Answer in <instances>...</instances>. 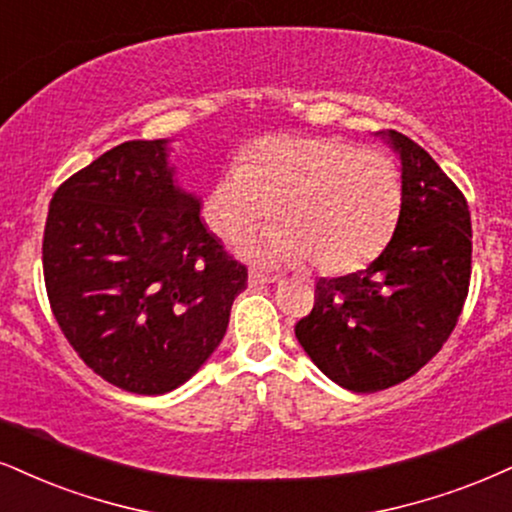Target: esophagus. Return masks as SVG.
Masks as SVG:
<instances>
[{"mask_svg": "<svg viewBox=\"0 0 512 512\" xmlns=\"http://www.w3.org/2000/svg\"><path fill=\"white\" fill-rule=\"evenodd\" d=\"M273 282H277V277L273 275H263L258 273V270H251L249 273V287H266V285H273Z\"/></svg>", "mask_w": 512, "mask_h": 512, "instance_id": "obj_1", "label": "esophagus"}]
</instances>
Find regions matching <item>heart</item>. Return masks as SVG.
<instances>
[{"mask_svg": "<svg viewBox=\"0 0 512 512\" xmlns=\"http://www.w3.org/2000/svg\"><path fill=\"white\" fill-rule=\"evenodd\" d=\"M403 211V178L391 156L339 137H263L213 182L204 220L227 244L268 216L275 227L246 249L266 266L311 258L325 275H349L387 249Z\"/></svg>", "mask_w": 512, "mask_h": 512, "instance_id": "obj_1", "label": "heart"}]
</instances>
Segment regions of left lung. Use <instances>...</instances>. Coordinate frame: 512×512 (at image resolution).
Instances as JSON below:
<instances>
[{
	"mask_svg": "<svg viewBox=\"0 0 512 512\" xmlns=\"http://www.w3.org/2000/svg\"><path fill=\"white\" fill-rule=\"evenodd\" d=\"M377 137L401 159L399 227L365 270L320 277L313 311L294 327L311 361L358 394L394 387L437 356L463 311L472 268L463 192L410 137Z\"/></svg>",
	"mask_w": 512,
	"mask_h": 512,
	"instance_id": "8db88e82",
	"label": "left lung"
}]
</instances>
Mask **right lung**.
<instances>
[{
  "label": "right lung",
  "instance_id": "obj_1",
  "mask_svg": "<svg viewBox=\"0 0 512 512\" xmlns=\"http://www.w3.org/2000/svg\"><path fill=\"white\" fill-rule=\"evenodd\" d=\"M168 140H132L54 192L42 242L49 304L87 368L132 394L178 389L225 337L246 268L175 185Z\"/></svg>",
  "mask_w": 512,
  "mask_h": 512
}]
</instances>
